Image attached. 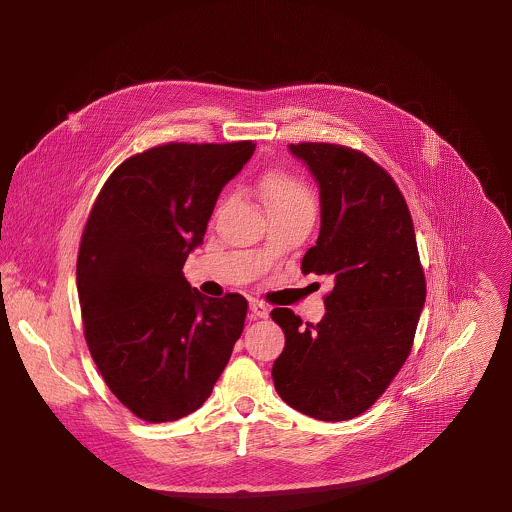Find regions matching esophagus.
I'll return each mask as SVG.
<instances>
[{"label":"esophagus","mask_w":512,"mask_h":512,"mask_svg":"<svg viewBox=\"0 0 512 512\" xmlns=\"http://www.w3.org/2000/svg\"><path fill=\"white\" fill-rule=\"evenodd\" d=\"M249 310H251V314L255 318H267L269 316V308L265 304H261V302H255V300L249 304Z\"/></svg>","instance_id":"34e87169"}]
</instances>
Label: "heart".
Masks as SVG:
<instances>
[{
    "instance_id": "b5f03b06",
    "label": "heart",
    "mask_w": 512,
    "mask_h": 512,
    "mask_svg": "<svg viewBox=\"0 0 512 512\" xmlns=\"http://www.w3.org/2000/svg\"><path fill=\"white\" fill-rule=\"evenodd\" d=\"M259 192L271 210L314 206L310 190L294 176L285 172H265L259 178Z\"/></svg>"
}]
</instances>
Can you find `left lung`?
<instances>
[{"mask_svg":"<svg viewBox=\"0 0 512 512\" xmlns=\"http://www.w3.org/2000/svg\"><path fill=\"white\" fill-rule=\"evenodd\" d=\"M289 152L320 188V235L302 271L334 287L316 326L287 308L271 312L285 334L271 377L289 407L344 421L367 411L407 360L425 277L405 198L379 164L334 143H291Z\"/></svg>","mask_w":512,"mask_h":512,"instance_id":"1","label":"left lung"}]
</instances>
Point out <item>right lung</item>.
<instances>
[{"instance_id":"1","label":"right lung","mask_w":512,"mask_h":512,"mask_svg":"<svg viewBox=\"0 0 512 512\" xmlns=\"http://www.w3.org/2000/svg\"><path fill=\"white\" fill-rule=\"evenodd\" d=\"M253 141L168 143L125 160L83 233L77 289L85 338L111 393L139 419L176 421L212 393L247 300L206 298L182 267Z\"/></svg>"}]
</instances>
